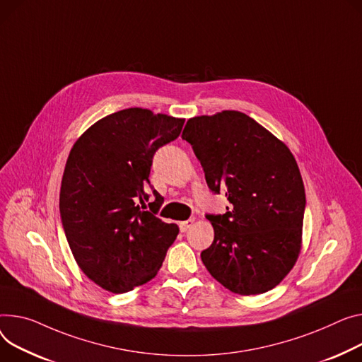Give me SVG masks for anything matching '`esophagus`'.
Masks as SVG:
<instances>
[{"mask_svg":"<svg viewBox=\"0 0 362 362\" xmlns=\"http://www.w3.org/2000/svg\"><path fill=\"white\" fill-rule=\"evenodd\" d=\"M195 224V218H190V220H187V221H183V223H180V231L182 233H185V231H187L192 226Z\"/></svg>","mask_w":362,"mask_h":362,"instance_id":"34e87169","label":"esophagus"}]
</instances>
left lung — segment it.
I'll return each mask as SVG.
<instances>
[{
	"instance_id": "obj_1",
	"label": "left lung",
	"mask_w": 362,
	"mask_h": 362,
	"mask_svg": "<svg viewBox=\"0 0 362 362\" xmlns=\"http://www.w3.org/2000/svg\"><path fill=\"white\" fill-rule=\"evenodd\" d=\"M209 189L230 206L206 215L214 242L201 253L208 272L240 296L275 288L301 252L305 192L285 144L237 110L190 117L183 129Z\"/></svg>"
}]
</instances>
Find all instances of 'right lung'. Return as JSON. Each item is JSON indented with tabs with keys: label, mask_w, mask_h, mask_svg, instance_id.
<instances>
[{
	"label": "right lung",
	"mask_w": 362,
	"mask_h": 362,
	"mask_svg": "<svg viewBox=\"0 0 362 362\" xmlns=\"http://www.w3.org/2000/svg\"><path fill=\"white\" fill-rule=\"evenodd\" d=\"M185 119L129 107L93 124L72 146L59 211L80 269L103 290L122 294L151 281L179 234L148 204L154 153L180 135Z\"/></svg>",
	"instance_id": "1"
}]
</instances>
